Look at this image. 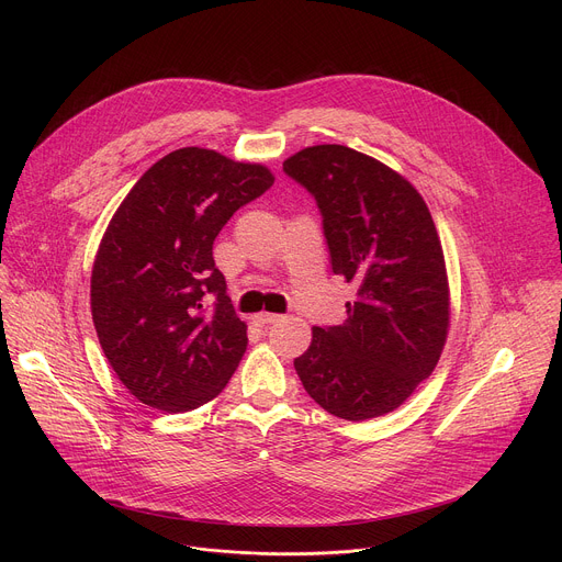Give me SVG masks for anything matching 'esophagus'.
<instances>
[{"label": "esophagus", "mask_w": 562, "mask_h": 562, "mask_svg": "<svg viewBox=\"0 0 562 562\" xmlns=\"http://www.w3.org/2000/svg\"><path fill=\"white\" fill-rule=\"evenodd\" d=\"M280 319H282V315H278V313H258V315H256V323H258L260 327L276 325V323H280Z\"/></svg>", "instance_id": "34e87169"}]
</instances>
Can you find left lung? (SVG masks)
<instances>
[{"instance_id": "8db88e82", "label": "left lung", "mask_w": 562, "mask_h": 562, "mask_svg": "<svg viewBox=\"0 0 562 562\" xmlns=\"http://www.w3.org/2000/svg\"><path fill=\"white\" fill-rule=\"evenodd\" d=\"M323 213L336 276L358 286L338 327H313L293 360L325 412L367 420L397 409L436 369L449 331L440 237L423 195L378 159L317 144L284 159Z\"/></svg>"}]
</instances>
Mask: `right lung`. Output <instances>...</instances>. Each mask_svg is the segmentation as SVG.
<instances>
[{
	"label": "right lung",
	"instance_id": "right-lung-1",
	"mask_svg": "<svg viewBox=\"0 0 562 562\" xmlns=\"http://www.w3.org/2000/svg\"><path fill=\"white\" fill-rule=\"evenodd\" d=\"M273 184L262 165L187 146L135 182L102 237L91 313L102 351L139 403L184 414L213 400L247 351L213 243Z\"/></svg>",
	"mask_w": 562,
	"mask_h": 562
}]
</instances>
